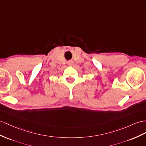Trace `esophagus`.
<instances>
[{
  "label": "esophagus",
  "instance_id": "obj_1",
  "mask_svg": "<svg viewBox=\"0 0 146 146\" xmlns=\"http://www.w3.org/2000/svg\"><path fill=\"white\" fill-rule=\"evenodd\" d=\"M68 65H70V66H73V64H74V62H73V60H70V61L68 62Z\"/></svg>",
  "mask_w": 146,
  "mask_h": 146
}]
</instances>
